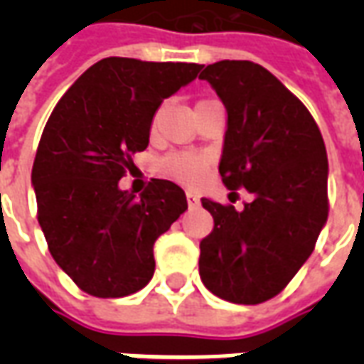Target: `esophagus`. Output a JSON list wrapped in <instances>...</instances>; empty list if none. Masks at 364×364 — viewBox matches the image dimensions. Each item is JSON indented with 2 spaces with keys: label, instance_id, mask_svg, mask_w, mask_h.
<instances>
[{
  "label": "esophagus",
  "instance_id": "34e87169",
  "mask_svg": "<svg viewBox=\"0 0 364 364\" xmlns=\"http://www.w3.org/2000/svg\"><path fill=\"white\" fill-rule=\"evenodd\" d=\"M187 203H189V206H198L200 198H198L197 193H193V191H187Z\"/></svg>",
  "mask_w": 364,
  "mask_h": 364
}]
</instances>
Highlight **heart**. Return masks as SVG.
Segmentation results:
<instances>
[{
  "label": "heart",
  "mask_w": 364,
  "mask_h": 364,
  "mask_svg": "<svg viewBox=\"0 0 364 364\" xmlns=\"http://www.w3.org/2000/svg\"><path fill=\"white\" fill-rule=\"evenodd\" d=\"M208 167V159L195 154H173L161 161V171L185 185H195Z\"/></svg>",
  "instance_id": "obj_1"
}]
</instances>
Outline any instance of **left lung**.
I'll use <instances>...</instances> for the list:
<instances>
[{"label": "left lung", "mask_w": 364, "mask_h": 364, "mask_svg": "<svg viewBox=\"0 0 364 364\" xmlns=\"http://www.w3.org/2000/svg\"><path fill=\"white\" fill-rule=\"evenodd\" d=\"M226 109L218 171L253 200L200 203L214 228L200 242L205 287L234 304L277 296L312 255L328 222V154L312 114L269 70L220 60L200 72Z\"/></svg>", "instance_id": "obj_1"}]
</instances>
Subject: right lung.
<instances>
[{
    "label": "right lung",
    "mask_w": 364,
    "mask_h": 364,
    "mask_svg": "<svg viewBox=\"0 0 364 364\" xmlns=\"http://www.w3.org/2000/svg\"><path fill=\"white\" fill-rule=\"evenodd\" d=\"M200 64L103 58L54 107L31 183L38 224L58 267L91 296L144 289L154 244L185 210V191L154 179L140 197L119 187L136 151L148 148L164 99L189 85Z\"/></svg>",
    "instance_id": "right-lung-1"
}]
</instances>
